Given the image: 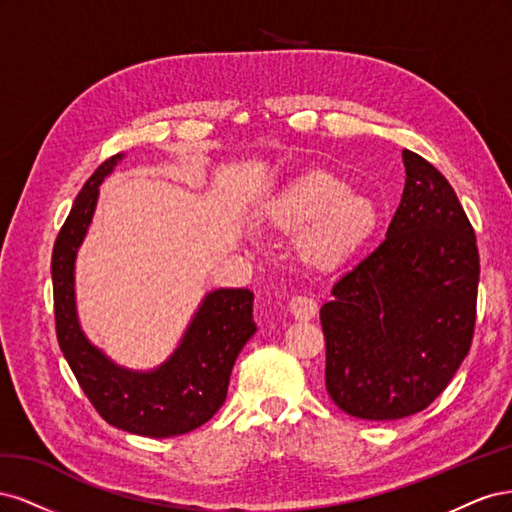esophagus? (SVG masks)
Listing matches in <instances>:
<instances>
[{"label": "esophagus", "mask_w": 512, "mask_h": 512, "mask_svg": "<svg viewBox=\"0 0 512 512\" xmlns=\"http://www.w3.org/2000/svg\"><path fill=\"white\" fill-rule=\"evenodd\" d=\"M290 312L297 320H312L318 314V303L312 297H292L290 299Z\"/></svg>", "instance_id": "1"}]
</instances>
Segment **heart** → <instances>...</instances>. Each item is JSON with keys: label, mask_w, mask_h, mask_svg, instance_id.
<instances>
[{"label": "heart", "mask_w": 512, "mask_h": 512, "mask_svg": "<svg viewBox=\"0 0 512 512\" xmlns=\"http://www.w3.org/2000/svg\"><path fill=\"white\" fill-rule=\"evenodd\" d=\"M271 222L282 230H305V254L318 267H337L374 237L380 213L374 200L350 192L327 170L294 177L271 205Z\"/></svg>", "instance_id": "1"}]
</instances>
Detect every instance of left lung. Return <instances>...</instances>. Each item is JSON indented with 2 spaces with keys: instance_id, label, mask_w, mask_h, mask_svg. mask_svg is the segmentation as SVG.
<instances>
[{
  "instance_id": "obj_1",
  "label": "left lung",
  "mask_w": 512,
  "mask_h": 512,
  "mask_svg": "<svg viewBox=\"0 0 512 512\" xmlns=\"http://www.w3.org/2000/svg\"><path fill=\"white\" fill-rule=\"evenodd\" d=\"M406 188L386 239L320 309L327 393L346 414L425 410L468 356L476 320L474 228L440 170L404 149Z\"/></svg>"
}]
</instances>
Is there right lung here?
<instances>
[{
	"label": "right lung",
	"instance_id": "add662e5",
	"mask_svg": "<svg viewBox=\"0 0 512 512\" xmlns=\"http://www.w3.org/2000/svg\"><path fill=\"white\" fill-rule=\"evenodd\" d=\"M123 153L104 160L76 196L51 258L57 342L87 399L108 425L147 438L188 433L222 408L241 348L256 333L254 292H209L168 359L151 371L115 365L81 331L74 299L76 252L98 203V188Z\"/></svg>",
	"mask_w": 512,
	"mask_h": 512
}]
</instances>
